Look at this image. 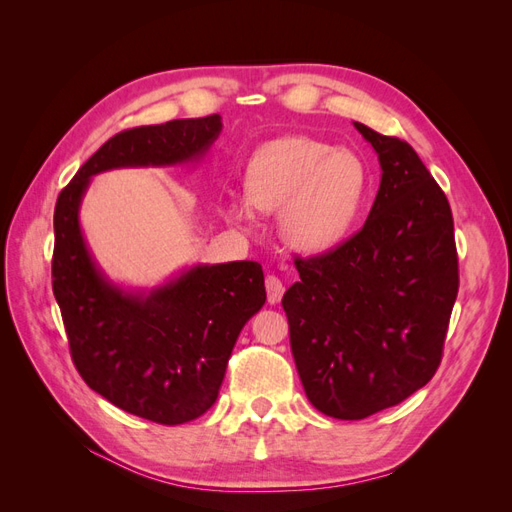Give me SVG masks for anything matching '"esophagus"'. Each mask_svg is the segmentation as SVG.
<instances>
[{"instance_id":"obj_1","label":"esophagus","mask_w":512,"mask_h":512,"mask_svg":"<svg viewBox=\"0 0 512 512\" xmlns=\"http://www.w3.org/2000/svg\"><path fill=\"white\" fill-rule=\"evenodd\" d=\"M265 284H267V301H269L271 305L280 303L282 297H284V284L280 282V277L269 275Z\"/></svg>"}]
</instances>
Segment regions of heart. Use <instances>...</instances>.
Instances as JSON below:
<instances>
[{"label":"heart","mask_w":512,"mask_h":512,"mask_svg":"<svg viewBox=\"0 0 512 512\" xmlns=\"http://www.w3.org/2000/svg\"><path fill=\"white\" fill-rule=\"evenodd\" d=\"M369 173L359 153L305 134L262 143L243 173L245 200H230L232 222H250L252 209L280 211V235L290 250L318 256L333 250L359 218Z\"/></svg>","instance_id":"1"}]
</instances>
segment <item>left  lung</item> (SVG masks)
I'll return each mask as SVG.
<instances>
[{
  "label": "left lung",
  "mask_w": 512,
  "mask_h": 512,
  "mask_svg": "<svg viewBox=\"0 0 512 512\" xmlns=\"http://www.w3.org/2000/svg\"><path fill=\"white\" fill-rule=\"evenodd\" d=\"M354 128L378 153L367 222L337 250L299 260L282 299L312 406L361 421L433 378L459 288L453 215L440 185L399 138Z\"/></svg>",
  "instance_id": "left-lung-1"
}]
</instances>
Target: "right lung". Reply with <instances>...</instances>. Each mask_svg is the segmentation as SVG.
Instances as JSON below:
<instances>
[{"instance_id":"obj_1","label":"right lung","mask_w":512,"mask_h":512,"mask_svg":"<svg viewBox=\"0 0 512 512\" xmlns=\"http://www.w3.org/2000/svg\"><path fill=\"white\" fill-rule=\"evenodd\" d=\"M220 132V115L119 132L55 205L53 292L72 361L89 389L162 425L194 421L215 404L241 329L267 301L265 275L254 260L198 262L164 284L126 288L91 254L81 203L91 179L106 170L200 164Z\"/></svg>"}]
</instances>
